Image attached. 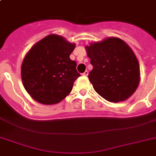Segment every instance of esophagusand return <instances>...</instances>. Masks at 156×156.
<instances>
[{
  "mask_svg": "<svg viewBox=\"0 0 156 156\" xmlns=\"http://www.w3.org/2000/svg\"><path fill=\"white\" fill-rule=\"evenodd\" d=\"M88 73H89V72H88L87 70H86L85 72H84V73H83V75H84V76H87V75H88Z\"/></svg>",
  "mask_w": 156,
  "mask_h": 156,
  "instance_id": "1",
  "label": "esophagus"
}]
</instances>
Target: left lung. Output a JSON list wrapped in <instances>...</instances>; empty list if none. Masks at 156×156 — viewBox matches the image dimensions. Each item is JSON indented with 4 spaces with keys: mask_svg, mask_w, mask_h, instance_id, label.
I'll return each mask as SVG.
<instances>
[{
    "mask_svg": "<svg viewBox=\"0 0 156 156\" xmlns=\"http://www.w3.org/2000/svg\"><path fill=\"white\" fill-rule=\"evenodd\" d=\"M93 66L88 75L96 92L109 102H121L135 92L140 68L135 54L125 41L108 37L86 46Z\"/></svg>",
    "mask_w": 156,
    "mask_h": 156,
    "instance_id": "1",
    "label": "left lung"
}]
</instances>
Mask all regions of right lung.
Instances as JSON below:
<instances>
[{
	"instance_id": "1",
	"label": "right lung",
	"mask_w": 156,
	"mask_h": 156,
	"mask_svg": "<svg viewBox=\"0 0 156 156\" xmlns=\"http://www.w3.org/2000/svg\"><path fill=\"white\" fill-rule=\"evenodd\" d=\"M75 48L61 35H47L33 45L21 66L26 90L32 99L46 105L58 104L70 93L80 76L69 58Z\"/></svg>"
}]
</instances>
